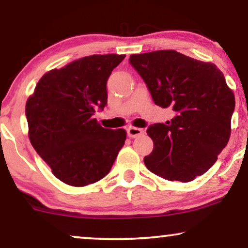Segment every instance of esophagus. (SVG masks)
<instances>
[{
	"mask_svg": "<svg viewBox=\"0 0 248 248\" xmlns=\"http://www.w3.org/2000/svg\"><path fill=\"white\" fill-rule=\"evenodd\" d=\"M143 130H142V128H139V127H133V126H130V127H127V135L130 138H137V137H139V135H141V134H143Z\"/></svg>",
	"mask_w": 248,
	"mask_h": 248,
	"instance_id": "1",
	"label": "esophagus"
}]
</instances>
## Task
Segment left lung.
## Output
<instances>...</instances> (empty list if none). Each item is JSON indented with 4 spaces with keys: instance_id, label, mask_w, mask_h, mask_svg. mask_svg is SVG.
Here are the masks:
<instances>
[{
    "instance_id": "1",
    "label": "left lung",
    "mask_w": 248,
    "mask_h": 248,
    "mask_svg": "<svg viewBox=\"0 0 248 248\" xmlns=\"http://www.w3.org/2000/svg\"><path fill=\"white\" fill-rule=\"evenodd\" d=\"M128 61L155 104L176 113L167 124L148 127L154 150L144 157L147 168L168 181L186 183L203 175L230 138L235 96L222 72L171 49L134 54Z\"/></svg>"
}]
</instances>
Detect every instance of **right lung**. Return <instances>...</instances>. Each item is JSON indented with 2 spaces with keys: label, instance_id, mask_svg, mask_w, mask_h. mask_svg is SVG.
Here are the masks:
<instances>
[{
  "label": "right lung",
  "instance_id": "obj_1",
  "mask_svg": "<svg viewBox=\"0 0 248 248\" xmlns=\"http://www.w3.org/2000/svg\"><path fill=\"white\" fill-rule=\"evenodd\" d=\"M125 55H90L54 69L26 104L33 149L60 181L86 186L104 178L126 132L101 127L93 116L107 105V80Z\"/></svg>",
  "mask_w": 248,
  "mask_h": 248
}]
</instances>
